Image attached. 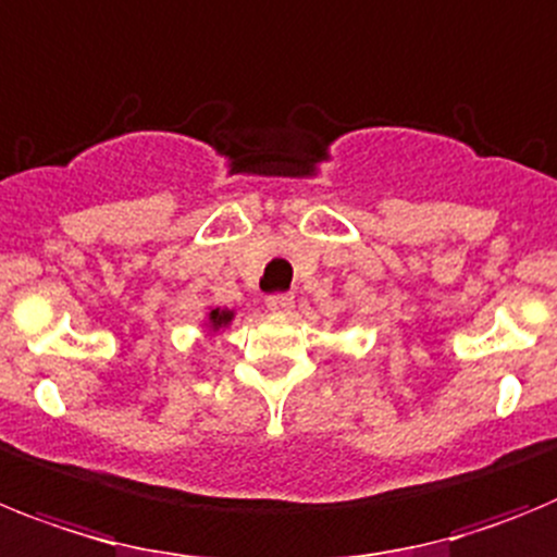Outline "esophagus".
<instances>
[{
  "label": "esophagus",
  "instance_id": "34e87169",
  "mask_svg": "<svg viewBox=\"0 0 557 557\" xmlns=\"http://www.w3.org/2000/svg\"><path fill=\"white\" fill-rule=\"evenodd\" d=\"M265 308L272 313H292L294 297L292 294H269V297H265Z\"/></svg>",
  "mask_w": 557,
  "mask_h": 557
}]
</instances>
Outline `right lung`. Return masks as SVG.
Segmentation results:
<instances>
[{
	"instance_id": "obj_1",
	"label": "right lung",
	"mask_w": 557,
	"mask_h": 557,
	"mask_svg": "<svg viewBox=\"0 0 557 557\" xmlns=\"http://www.w3.org/2000/svg\"><path fill=\"white\" fill-rule=\"evenodd\" d=\"M232 319H235V313H232L230 308H210V313H207V327H210L212 333L224 331Z\"/></svg>"
}]
</instances>
